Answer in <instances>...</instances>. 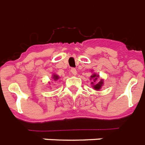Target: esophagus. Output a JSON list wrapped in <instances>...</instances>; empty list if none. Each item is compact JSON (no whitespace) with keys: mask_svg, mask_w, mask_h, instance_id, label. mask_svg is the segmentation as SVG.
<instances>
[{"mask_svg":"<svg viewBox=\"0 0 145 145\" xmlns=\"http://www.w3.org/2000/svg\"><path fill=\"white\" fill-rule=\"evenodd\" d=\"M70 71H71L72 74V75H74V76H76V74H77V71H76V69H75V68H72Z\"/></svg>","mask_w":145,"mask_h":145,"instance_id":"obj_1","label":"esophagus"}]
</instances>
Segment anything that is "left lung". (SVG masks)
Listing matches in <instances>:
<instances>
[{"label": "left lung", "instance_id": "left-lung-1", "mask_svg": "<svg viewBox=\"0 0 145 145\" xmlns=\"http://www.w3.org/2000/svg\"><path fill=\"white\" fill-rule=\"evenodd\" d=\"M97 77H99V76H97V75H95V74H93V76H91V78H93V82H96V80L97 79ZM103 84V81L101 80V81H100L99 83H97V84L93 85V88H94L95 90H99V89H100V88H101L102 84Z\"/></svg>", "mask_w": 145, "mask_h": 145}]
</instances>
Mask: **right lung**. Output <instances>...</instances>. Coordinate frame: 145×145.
<instances>
[{
    "instance_id": "right-lung-1",
    "label": "right lung",
    "mask_w": 145,
    "mask_h": 145,
    "mask_svg": "<svg viewBox=\"0 0 145 145\" xmlns=\"http://www.w3.org/2000/svg\"><path fill=\"white\" fill-rule=\"evenodd\" d=\"M52 78H53V79L54 80V81H56L57 79H58V78H58V76H57V75H54V76H53Z\"/></svg>"
}]
</instances>
